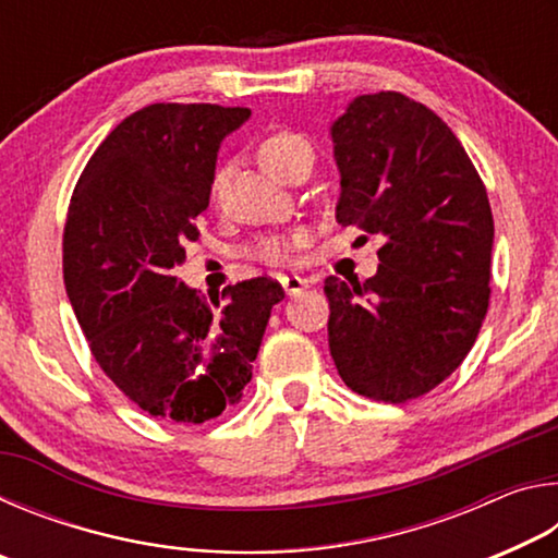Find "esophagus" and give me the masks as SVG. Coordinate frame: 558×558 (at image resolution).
<instances>
[{
    "label": "esophagus",
    "instance_id": "obj_1",
    "mask_svg": "<svg viewBox=\"0 0 558 558\" xmlns=\"http://www.w3.org/2000/svg\"><path fill=\"white\" fill-rule=\"evenodd\" d=\"M280 286H282V290H286V295L292 298V295H298V292L305 290L310 282L300 276H280Z\"/></svg>",
    "mask_w": 558,
    "mask_h": 558
}]
</instances>
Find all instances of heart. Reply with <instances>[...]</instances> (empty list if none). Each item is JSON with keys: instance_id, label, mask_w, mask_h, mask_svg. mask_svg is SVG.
Here are the masks:
<instances>
[{"instance_id": "obj_1", "label": "heart", "mask_w": 558, "mask_h": 558, "mask_svg": "<svg viewBox=\"0 0 558 558\" xmlns=\"http://www.w3.org/2000/svg\"><path fill=\"white\" fill-rule=\"evenodd\" d=\"M302 153H310V143L298 132L282 130V132H272L270 137H266L258 147V159L260 165L268 169L272 177H280L282 169H286L292 159ZM302 239H292V241H282V239H270L258 243L253 253L260 260L266 263H288L292 260V253H295Z\"/></svg>"}]
</instances>
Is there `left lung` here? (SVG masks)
<instances>
[{"label": "left lung", "instance_id": "left-lung-1", "mask_svg": "<svg viewBox=\"0 0 558 558\" xmlns=\"http://www.w3.org/2000/svg\"><path fill=\"white\" fill-rule=\"evenodd\" d=\"M337 221L379 233V270L325 280L329 354L349 389L403 403L448 379L489 302L495 223L460 140L401 93L356 96L329 128Z\"/></svg>", "mask_w": 558, "mask_h": 558}]
</instances>
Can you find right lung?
I'll return each instance as SVG.
<instances>
[{
	"mask_svg": "<svg viewBox=\"0 0 558 558\" xmlns=\"http://www.w3.org/2000/svg\"><path fill=\"white\" fill-rule=\"evenodd\" d=\"M248 108L155 102L102 140L73 189L63 280L110 381L149 415L204 423L239 403L270 310L286 298L253 278L206 302L174 276L199 239L216 159Z\"/></svg>",
	"mask_w": 558,
	"mask_h": 558,
	"instance_id": "obj_1",
	"label": "right lung"
}]
</instances>
